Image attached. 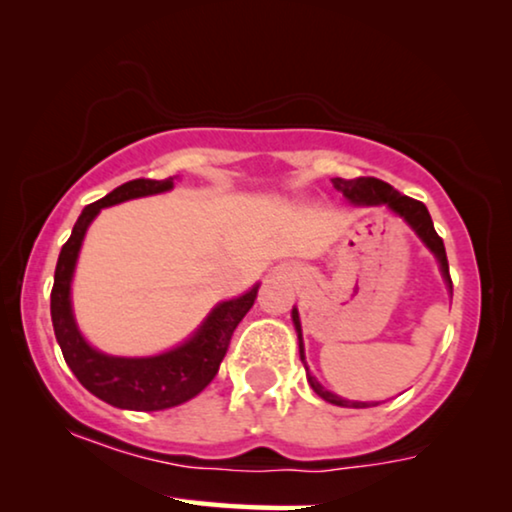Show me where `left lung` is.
Listing matches in <instances>:
<instances>
[{
	"label": "left lung",
	"mask_w": 512,
	"mask_h": 512,
	"mask_svg": "<svg viewBox=\"0 0 512 512\" xmlns=\"http://www.w3.org/2000/svg\"><path fill=\"white\" fill-rule=\"evenodd\" d=\"M331 181H333V186L338 188V191L345 195L349 202H352V205H363V207H380L382 205V207H387L389 212H394L396 216H401V219L408 223L412 230H415V235L419 237V240L426 244V249H429L431 254L436 256V261L440 265V272H443V279H445L447 289L452 291L450 265H447L445 244L438 237L436 228H433L431 214H429V209L424 207V202L412 200V198H408V195H401L394 186L384 184V181L375 179V177H359V179H340V177H335ZM291 319H293V326H296V333H298L300 361H303V366L307 370V382H310V387L314 389V394L324 398L326 403L340 405V408H373V405H377V403H366V401H347V398H342L338 394H333V391H328V389L321 387L317 377H314L310 373V368H307L305 347H303V328H300L298 307H293V310H291Z\"/></svg>",
	"instance_id": "1"
}]
</instances>
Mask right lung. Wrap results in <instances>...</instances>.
<instances>
[{
  "instance_id": "obj_1",
  "label": "right lung",
  "mask_w": 512,
  "mask_h": 512,
  "mask_svg": "<svg viewBox=\"0 0 512 512\" xmlns=\"http://www.w3.org/2000/svg\"><path fill=\"white\" fill-rule=\"evenodd\" d=\"M174 179H132L118 186L102 200L83 209L79 221L74 223L72 235L60 251L55 265V279L51 291V319L55 340L62 349L67 366L72 368L83 387L90 394L102 398L104 403L121 410L153 412L174 408L198 396L214 375L219 373L223 356L228 352L230 335L244 314L254 305L258 286L233 300H223L207 314L205 321L195 328L191 338L181 345L167 349L156 356H111L95 349L83 338L76 326L72 310V279L79 261V251L86 230L104 207L121 205L125 200L146 198L172 191Z\"/></svg>"
}]
</instances>
